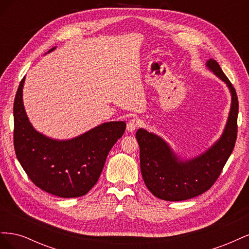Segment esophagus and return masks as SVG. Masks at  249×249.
Instances as JSON below:
<instances>
[{
  "instance_id": "1",
  "label": "esophagus",
  "mask_w": 249,
  "mask_h": 249,
  "mask_svg": "<svg viewBox=\"0 0 249 249\" xmlns=\"http://www.w3.org/2000/svg\"><path fill=\"white\" fill-rule=\"evenodd\" d=\"M139 126V120L136 118L131 119L126 124V131L127 132H134Z\"/></svg>"
}]
</instances>
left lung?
Listing matches in <instances>:
<instances>
[{"label": "left lung", "mask_w": 249, "mask_h": 249, "mask_svg": "<svg viewBox=\"0 0 249 249\" xmlns=\"http://www.w3.org/2000/svg\"><path fill=\"white\" fill-rule=\"evenodd\" d=\"M206 67L227 85L231 93L227 124L212 145L198 155L185 157L177 153L159 135L143 127L136 133L143 180L147 189L160 199L186 200L209 190L220 176L235 147L239 109L236 90L216 60L209 59Z\"/></svg>", "instance_id": "1"}]
</instances>
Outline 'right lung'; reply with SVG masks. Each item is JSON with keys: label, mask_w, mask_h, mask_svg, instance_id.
I'll use <instances>...</instances> for the list:
<instances>
[{"label": "right lung", "mask_w": 249, "mask_h": 249, "mask_svg": "<svg viewBox=\"0 0 249 249\" xmlns=\"http://www.w3.org/2000/svg\"><path fill=\"white\" fill-rule=\"evenodd\" d=\"M25 79L13 105L18 160L41 190L63 198L83 196L96 184L110 149L124 133L125 123H104L71 139L46 136L32 125L26 113L22 101Z\"/></svg>", "instance_id": "1"}]
</instances>
